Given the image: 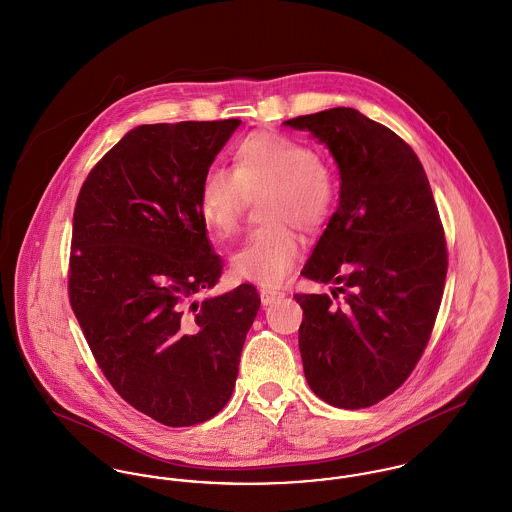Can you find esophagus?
Returning a JSON list of instances; mask_svg holds the SVG:
<instances>
[{
  "instance_id": "1",
  "label": "esophagus",
  "mask_w": 512,
  "mask_h": 512,
  "mask_svg": "<svg viewBox=\"0 0 512 512\" xmlns=\"http://www.w3.org/2000/svg\"><path fill=\"white\" fill-rule=\"evenodd\" d=\"M283 297H285V293L276 291V289H260V299H262L264 305H272V303H276V301L283 299Z\"/></svg>"
}]
</instances>
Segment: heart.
Masks as SVG:
<instances>
[{
  "label": "heart",
  "mask_w": 512,
  "mask_h": 512,
  "mask_svg": "<svg viewBox=\"0 0 512 512\" xmlns=\"http://www.w3.org/2000/svg\"><path fill=\"white\" fill-rule=\"evenodd\" d=\"M268 195L262 205L270 225L248 236L231 258L236 278L279 285L301 256L295 233L323 227L336 201V180L319 152L281 133H256L233 152V170L209 168L197 191V213L207 231L227 238L238 229L246 197Z\"/></svg>",
  "instance_id": "heart-1"
}]
</instances>
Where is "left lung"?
<instances>
[{"mask_svg": "<svg viewBox=\"0 0 512 512\" xmlns=\"http://www.w3.org/2000/svg\"><path fill=\"white\" fill-rule=\"evenodd\" d=\"M283 125L323 142L340 174L338 207L301 274L344 297L295 295L303 372L328 405L372 407L413 372L440 309L448 254L432 189L413 148L352 107Z\"/></svg>", "mask_w": 512, "mask_h": 512, "instance_id": "1", "label": "left lung"}]
</instances>
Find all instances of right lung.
Returning a JSON list of instances; mask_svg holds the SVG:
<instances>
[{"label": "right lung", "instance_id": "add662e5", "mask_svg": "<svg viewBox=\"0 0 512 512\" xmlns=\"http://www.w3.org/2000/svg\"><path fill=\"white\" fill-rule=\"evenodd\" d=\"M242 121L139 125L78 195L70 303L115 391L166 426L213 419L231 399L260 297L242 283L197 299L223 274L197 191Z\"/></svg>", "mask_w": 512, "mask_h": 512}]
</instances>
